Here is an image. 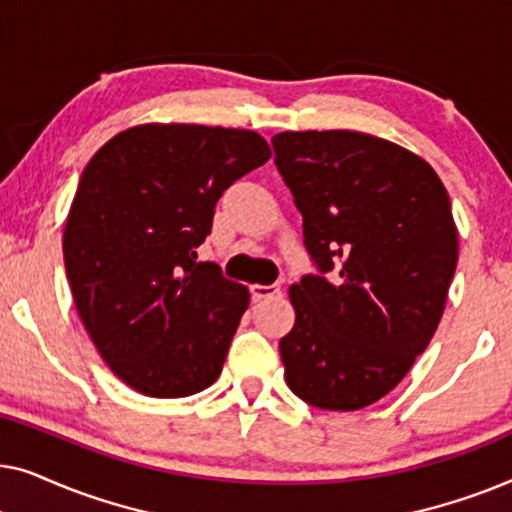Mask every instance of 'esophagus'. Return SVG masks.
I'll return each mask as SVG.
<instances>
[{
    "instance_id": "34e87169",
    "label": "esophagus",
    "mask_w": 512,
    "mask_h": 512,
    "mask_svg": "<svg viewBox=\"0 0 512 512\" xmlns=\"http://www.w3.org/2000/svg\"><path fill=\"white\" fill-rule=\"evenodd\" d=\"M282 293V284H254L251 286V296L256 300H265V298H275Z\"/></svg>"
}]
</instances>
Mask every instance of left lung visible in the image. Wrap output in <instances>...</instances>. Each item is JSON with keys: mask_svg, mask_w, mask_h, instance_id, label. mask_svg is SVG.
Wrapping results in <instances>:
<instances>
[{"mask_svg": "<svg viewBox=\"0 0 512 512\" xmlns=\"http://www.w3.org/2000/svg\"><path fill=\"white\" fill-rule=\"evenodd\" d=\"M272 149L317 268L289 291L286 384L314 408L361 410L408 375L443 317L459 254L450 198L429 163L363 132H282Z\"/></svg>", "mask_w": 512, "mask_h": 512, "instance_id": "1", "label": "left lung"}]
</instances>
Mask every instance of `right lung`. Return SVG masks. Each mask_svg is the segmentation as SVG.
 <instances>
[{"mask_svg": "<svg viewBox=\"0 0 512 512\" xmlns=\"http://www.w3.org/2000/svg\"><path fill=\"white\" fill-rule=\"evenodd\" d=\"M270 158L251 130L139 125L90 158L62 251L97 352L139 394L181 398L221 375L249 305L198 249L226 188Z\"/></svg>", "mask_w": 512, "mask_h": 512, "instance_id": "right-lung-1", "label": "right lung"}]
</instances>
